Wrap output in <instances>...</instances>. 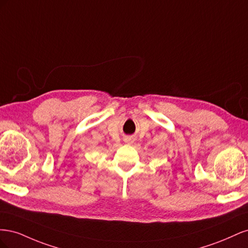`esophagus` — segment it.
I'll use <instances>...</instances> for the list:
<instances>
[{
	"instance_id": "1",
	"label": "esophagus",
	"mask_w": 248,
	"mask_h": 248,
	"mask_svg": "<svg viewBox=\"0 0 248 248\" xmlns=\"http://www.w3.org/2000/svg\"><path fill=\"white\" fill-rule=\"evenodd\" d=\"M126 141H127V142H130V141H131V140H127Z\"/></svg>"
}]
</instances>
